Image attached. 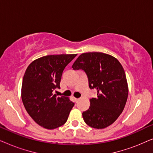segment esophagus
<instances>
[{
    "mask_svg": "<svg viewBox=\"0 0 153 153\" xmlns=\"http://www.w3.org/2000/svg\"><path fill=\"white\" fill-rule=\"evenodd\" d=\"M74 100H75V101H76V102H79V100H80V99H79V98H76V97H74Z\"/></svg>",
    "mask_w": 153,
    "mask_h": 153,
    "instance_id": "esophagus-1",
    "label": "esophagus"
}]
</instances>
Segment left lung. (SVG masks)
I'll return each mask as SVG.
<instances>
[{"instance_id": "left-lung-1", "label": "left lung", "mask_w": 153, "mask_h": 153, "mask_svg": "<svg viewBox=\"0 0 153 153\" xmlns=\"http://www.w3.org/2000/svg\"><path fill=\"white\" fill-rule=\"evenodd\" d=\"M72 68L83 70L89 87L97 91V97L90 100L91 106L83 118L90 127L104 129L113 124L124 109L128 85L122 65L114 56L101 52L81 54Z\"/></svg>"}]
</instances>
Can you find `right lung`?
<instances>
[{
    "instance_id": "obj_1",
    "label": "right lung",
    "mask_w": 153,
    "mask_h": 153,
    "mask_svg": "<svg viewBox=\"0 0 153 153\" xmlns=\"http://www.w3.org/2000/svg\"><path fill=\"white\" fill-rule=\"evenodd\" d=\"M76 54L49 55L29 65L22 81V99L26 111L35 123L47 129L62 126L74 105L68 97H57L64 69Z\"/></svg>"
}]
</instances>
